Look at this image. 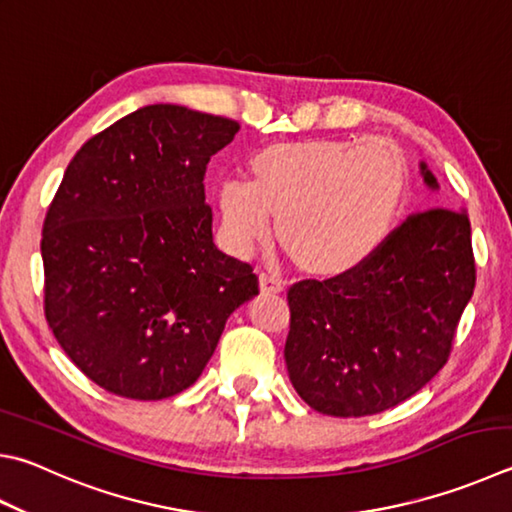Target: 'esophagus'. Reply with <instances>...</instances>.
Listing matches in <instances>:
<instances>
[{
  "label": "esophagus",
  "instance_id": "34e87169",
  "mask_svg": "<svg viewBox=\"0 0 512 512\" xmlns=\"http://www.w3.org/2000/svg\"><path fill=\"white\" fill-rule=\"evenodd\" d=\"M259 286H262L264 293H282L284 280L277 273H262L259 275Z\"/></svg>",
  "mask_w": 512,
  "mask_h": 512
}]
</instances>
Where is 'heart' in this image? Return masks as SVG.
<instances>
[{
    "label": "heart",
    "instance_id": "b5f03b06",
    "mask_svg": "<svg viewBox=\"0 0 512 512\" xmlns=\"http://www.w3.org/2000/svg\"><path fill=\"white\" fill-rule=\"evenodd\" d=\"M253 179L221 181V235L246 255L277 235L306 271L345 273L392 235L407 194V165L385 138H313L277 143L250 161Z\"/></svg>",
    "mask_w": 512,
    "mask_h": 512
}]
</instances>
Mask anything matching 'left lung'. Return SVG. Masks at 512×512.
I'll return each mask as SVG.
<instances>
[{
	"label": "left lung",
	"instance_id": "8db88e82",
	"mask_svg": "<svg viewBox=\"0 0 512 512\" xmlns=\"http://www.w3.org/2000/svg\"><path fill=\"white\" fill-rule=\"evenodd\" d=\"M421 174L439 188L425 163ZM475 282L468 215L432 208L407 217L362 264L293 284L284 358L295 392L342 418L407 401L448 362Z\"/></svg>",
	"mask_w": 512,
	"mask_h": 512
}]
</instances>
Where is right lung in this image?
Returning a JSON list of instances; mask_svg holds the SVG:
<instances>
[{"instance_id":"right-lung-1","label":"right lung","mask_w":512,"mask_h":512,"mask_svg":"<svg viewBox=\"0 0 512 512\" xmlns=\"http://www.w3.org/2000/svg\"><path fill=\"white\" fill-rule=\"evenodd\" d=\"M239 123L147 105L80 147L42 228L46 322L107 392L188 389L230 313L259 293L253 266L215 246L206 167Z\"/></svg>"}]
</instances>
